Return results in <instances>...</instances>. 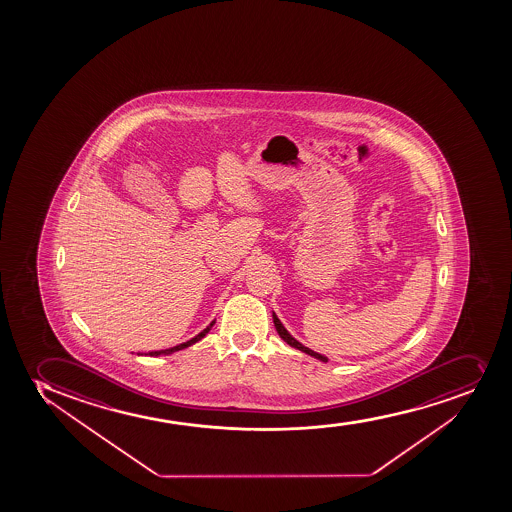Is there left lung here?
Returning <instances> with one entry per match:
<instances>
[{"label": "left lung", "instance_id": "8db88e82", "mask_svg": "<svg viewBox=\"0 0 512 512\" xmlns=\"http://www.w3.org/2000/svg\"><path fill=\"white\" fill-rule=\"evenodd\" d=\"M274 316V325L275 330H277V333H279V336H281L282 340L286 341V343H289L291 347L297 348V350H301V352L308 353V355H311V357L318 358V360H323V362H326L328 358L323 357V355H319V353L313 352V350H309L308 347H304V345H301L299 341L296 340V338H292L289 333H287L286 328L282 326L281 321H279V318L275 316V314H272Z\"/></svg>", "mask_w": 512, "mask_h": 512}]
</instances>
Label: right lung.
I'll return each instance as SVG.
<instances>
[{"instance_id":"add662e5","label":"right lung","mask_w":512,"mask_h":512,"mask_svg":"<svg viewBox=\"0 0 512 512\" xmlns=\"http://www.w3.org/2000/svg\"><path fill=\"white\" fill-rule=\"evenodd\" d=\"M215 325V321L211 323V325L206 328V330L201 331L198 336H194L193 340L186 341V343H181V345H177V347L174 348H167V350H160V352H150V357H159V355H169V353L172 352H179V350H182V348L191 347V345H194L196 341L201 340V338H204L206 336V333H208L209 330H211V326Z\"/></svg>"}]
</instances>
